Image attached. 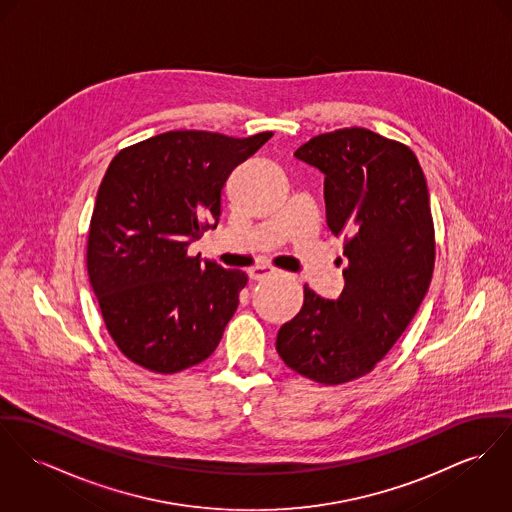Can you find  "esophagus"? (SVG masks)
Masks as SVG:
<instances>
[{"label":"esophagus","mask_w":512,"mask_h":512,"mask_svg":"<svg viewBox=\"0 0 512 512\" xmlns=\"http://www.w3.org/2000/svg\"><path fill=\"white\" fill-rule=\"evenodd\" d=\"M271 273H273V269L267 267V265H257V267L249 269V276H251L253 280H263V278H267Z\"/></svg>","instance_id":"34e87169"}]
</instances>
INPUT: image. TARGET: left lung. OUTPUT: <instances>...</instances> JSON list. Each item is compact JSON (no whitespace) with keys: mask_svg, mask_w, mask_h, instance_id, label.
Listing matches in <instances>:
<instances>
[{"mask_svg":"<svg viewBox=\"0 0 512 512\" xmlns=\"http://www.w3.org/2000/svg\"><path fill=\"white\" fill-rule=\"evenodd\" d=\"M294 156L325 175L327 226L343 236L345 288L306 284L302 310L276 335L284 364L317 384L370 374L417 314L434 271L431 198L413 150L368 128L314 136Z\"/></svg>","mask_w":512,"mask_h":512,"instance_id":"left-lung-1","label":"left lung"}]
</instances>
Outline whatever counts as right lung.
Masks as SVG:
<instances>
[{
  "mask_svg": "<svg viewBox=\"0 0 512 512\" xmlns=\"http://www.w3.org/2000/svg\"><path fill=\"white\" fill-rule=\"evenodd\" d=\"M271 136L171 130L109 163L89 222L87 273L109 335L134 364L175 374L216 351L247 275L187 249L218 222L230 173Z\"/></svg>",
  "mask_w": 512,
  "mask_h": 512,
  "instance_id": "obj_1",
  "label": "right lung"
}]
</instances>
